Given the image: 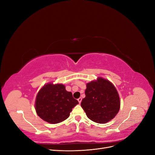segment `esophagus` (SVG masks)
I'll return each instance as SVG.
<instances>
[{"instance_id":"obj_1","label":"esophagus","mask_w":155,"mask_h":155,"mask_svg":"<svg viewBox=\"0 0 155 155\" xmlns=\"http://www.w3.org/2000/svg\"><path fill=\"white\" fill-rule=\"evenodd\" d=\"M81 100H82V99H81V97H79V98H78V101H79V104H80V103L81 102Z\"/></svg>"}]
</instances>
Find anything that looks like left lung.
I'll use <instances>...</instances> for the list:
<instances>
[{"label":"left lung","mask_w":155,"mask_h":155,"mask_svg":"<svg viewBox=\"0 0 155 155\" xmlns=\"http://www.w3.org/2000/svg\"><path fill=\"white\" fill-rule=\"evenodd\" d=\"M81 106L92 121L105 124L113 119L120 108L119 94L113 84L99 77L87 84Z\"/></svg>","instance_id":"obj_1"}]
</instances>
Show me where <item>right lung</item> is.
<instances>
[{
	"instance_id": "1",
	"label": "right lung",
	"mask_w": 155,
	"mask_h": 155,
	"mask_svg": "<svg viewBox=\"0 0 155 155\" xmlns=\"http://www.w3.org/2000/svg\"><path fill=\"white\" fill-rule=\"evenodd\" d=\"M79 104L63 84L49 83L42 87L35 100V110L41 119L51 124L67 119L73 108Z\"/></svg>"
}]
</instances>
